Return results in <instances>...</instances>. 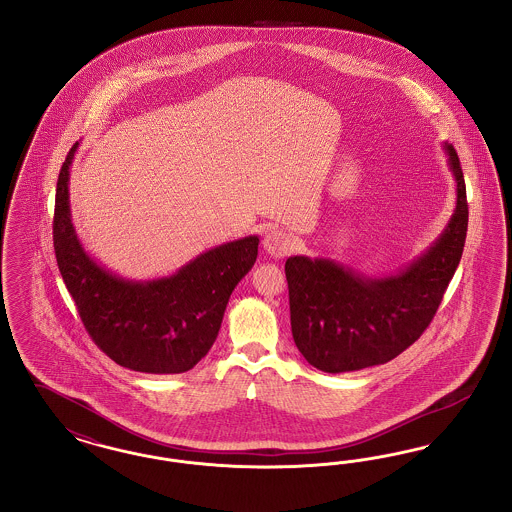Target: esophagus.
<instances>
[{
	"instance_id": "obj_1",
	"label": "esophagus",
	"mask_w": 512,
	"mask_h": 512,
	"mask_svg": "<svg viewBox=\"0 0 512 512\" xmlns=\"http://www.w3.org/2000/svg\"><path fill=\"white\" fill-rule=\"evenodd\" d=\"M264 250L271 258L279 260L294 250V239L284 231L271 229L264 235Z\"/></svg>"
}]
</instances>
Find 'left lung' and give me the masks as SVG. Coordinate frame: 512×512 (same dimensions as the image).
Segmentation results:
<instances>
[{"instance_id": "8db88e82", "label": "left lung", "mask_w": 512, "mask_h": 512, "mask_svg": "<svg viewBox=\"0 0 512 512\" xmlns=\"http://www.w3.org/2000/svg\"><path fill=\"white\" fill-rule=\"evenodd\" d=\"M442 150L455 180L454 214L410 264L374 277L330 258L286 260L292 336L317 370L340 374L385 364L433 321L461 260L469 224L459 157L448 142Z\"/></svg>"}]
</instances>
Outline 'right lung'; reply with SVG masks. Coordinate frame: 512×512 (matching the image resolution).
<instances>
[{"instance_id": "right-lung-1", "label": "right lung", "mask_w": 512, "mask_h": 512, "mask_svg": "<svg viewBox=\"0 0 512 512\" xmlns=\"http://www.w3.org/2000/svg\"><path fill=\"white\" fill-rule=\"evenodd\" d=\"M60 169L53 241L58 269L96 345L134 372L182 374L209 353L229 296L252 269L258 235L209 248L178 271L155 279H125L96 262L77 237L70 209V167Z\"/></svg>"}]
</instances>
